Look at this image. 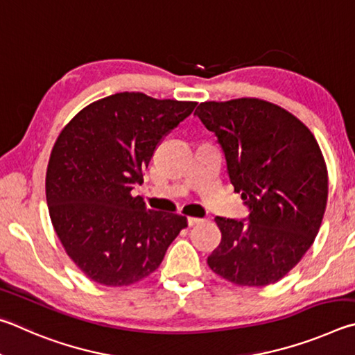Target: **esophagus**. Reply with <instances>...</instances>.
I'll list each match as a JSON object with an SVG mask.
<instances>
[{
    "instance_id": "1",
    "label": "esophagus",
    "mask_w": 355,
    "mask_h": 355,
    "mask_svg": "<svg viewBox=\"0 0 355 355\" xmlns=\"http://www.w3.org/2000/svg\"><path fill=\"white\" fill-rule=\"evenodd\" d=\"M204 220H201V218H196V216H189L187 218V223H189V226H195V225H200V223H202Z\"/></svg>"
}]
</instances>
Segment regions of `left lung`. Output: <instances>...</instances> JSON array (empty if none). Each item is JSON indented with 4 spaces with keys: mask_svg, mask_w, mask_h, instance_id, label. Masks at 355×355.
I'll return each mask as SVG.
<instances>
[{
    "mask_svg": "<svg viewBox=\"0 0 355 355\" xmlns=\"http://www.w3.org/2000/svg\"><path fill=\"white\" fill-rule=\"evenodd\" d=\"M195 115L214 132L245 220L216 216L221 243L207 263L226 281L262 287L282 279L312 246L327 204V170L313 134L256 98L207 101Z\"/></svg>",
    "mask_w": 355,
    "mask_h": 355,
    "instance_id": "left-lung-1",
    "label": "left lung"
}]
</instances>
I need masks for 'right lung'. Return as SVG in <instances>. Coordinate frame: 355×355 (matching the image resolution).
Returning <instances> with one entry per match:
<instances>
[{"mask_svg": "<svg viewBox=\"0 0 355 355\" xmlns=\"http://www.w3.org/2000/svg\"><path fill=\"white\" fill-rule=\"evenodd\" d=\"M193 101L115 93L83 109L55 140L46 170L49 216L62 246L87 277L109 287L159 268L187 218L148 209L134 185L159 141Z\"/></svg>", "mask_w": 355, "mask_h": 355, "instance_id": "right-lung-1", "label": "right lung"}]
</instances>
